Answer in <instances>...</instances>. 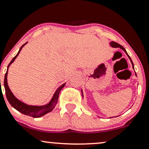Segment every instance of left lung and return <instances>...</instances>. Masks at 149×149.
<instances>
[{"label":"left lung","instance_id":"left-lung-1","mask_svg":"<svg viewBox=\"0 0 149 149\" xmlns=\"http://www.w3.org/2000/svg\"><path fill=\"white\" fill-rule=\"evenodd\" d=\"M109 45H111V47H113V48H117V47H118V48H120V49H121L123 50L124 52H125L126 53V54H127L128 57H129V58L130 59V61H131V64H132V66H133V69H134V65H133L132 60L131 59V58H130V56H129V54H127V51H126L125 49L122 46V45H119V44H118V43H116V42H111L110 43H109ZM135 76H137L136 73H135ZM81 92H82V97H83V93H82V90H81Z\"/></svg>","mask_w":149,"mask_h":149}]
</instances>
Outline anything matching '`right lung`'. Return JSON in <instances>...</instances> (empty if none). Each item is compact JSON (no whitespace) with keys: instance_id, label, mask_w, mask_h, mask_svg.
Returning <instances> with one entry per match:
<instances>
[{"instance_id":"1","label":"right lung","mask_w":149,"mask_h":149,"mask_svg":"<svg viewBox=\"0 0 149 149\" xmlns=\"http://www.w3.org/2000/svg\"><path fill=\"white\" fill-rule=\"evenodd\" d=\"M27 42L24 43V44L22 45L21 47L20 48L19 51H18V54H16V56L13 58L12 61L10 62V63L9 64V65L7 66V72L5 73V79H4V86L5 89V94H6V97L8 102H9L12 106L14 107L15 109H16L18 111H19L21 113L26 115V116H29L31 117H33V118H40V117H42L45 116V114L48 113L52 111L53 109H54V107L57 104L58 102V97H59V93L60 91H61V89L63 88L64 86H65L66 83H64L62 84L61 86H59L55 93L53 95V97L51 99V100L47 104L42 105V106H36V105H29L24 103L23 102H21L19 100L17 97H15V95L13 94L12 91L9 88L8 84H7V73H8V69L9 66L11 65L13 62L15 61V59L17 58V56H18L20 51H21L22 48L27 44Z\"/></svg>"}]
</instances>
